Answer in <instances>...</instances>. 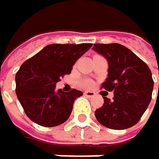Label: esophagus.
<instances>
[{
	"label": "esophagus",
	"mask_w": 159,
	"mask_h": 159,
	"mask_svg": "<svg viewBox=\"0 0 159 159\" xmlns=\"http://www.w3.org/2000/svg\"><path fill=\"white\" fill-rule=\"evenodd\" d=\"M84 95H85L86 97H88V98H92V97H94L96 95V93L93 92V91H85V92H84Z\"/></svg>",
	"instance_id": "34e87169"
}]
</instances>
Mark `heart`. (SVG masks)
I'll use <instances>...</instances> for the list:
<instances>
[{"instance_id": "b5f03b06", "label": "heart", "mask_w": 159, "mask_h": 159, "mask_svg": "<svg viewBox=\"0 0 159 159\" xmlns=\"http://www.w3.org/2000/svg\"><path fill=\"white\" fill-rule=\"evenodd\" d=\"M81 85H82L83 87H90V86H91V81H88V80L82 81V82H81Z\"/></svg>"}]
</instances>
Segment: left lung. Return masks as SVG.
I'll return each instance as SVG.
<instances>
[{"label":"left lung","mask_w":159,"mask_h":159,"mask_svg":"<svg viewBox=\"0 0 159 159\" xmlns=\"http://www.w3.org/2000/svg\"><path fill=\"white\" fill-rule=\"evenodd\" d=\"M93 50L108 62V77L102 88L114 94L112 100L102 97V107L95 111L98 122L111 129L134 126L152 100L153 80L150 68L121 44H94Z\"/></svg>","instance_id":"1"}]
</instances>
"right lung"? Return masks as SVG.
Wrapping results in <instances>:
<instances>
[{"label":"right lung","mask_w":159,"mask_h":159,"mask_svg":"<svg viewBox=\"0 0 159 159\" xmlns=\"http://www.w3.org/2000/svg\"><path fill=\"white\" fill-rule=\"evenodd\" d=\"M92 44H51L25 61L16 74V95L27 116L42 127H56L68 120L75 100L82 92L56 90L64 75Z\"/></svg>","instance_id":"obj_1"}]
</instances>
